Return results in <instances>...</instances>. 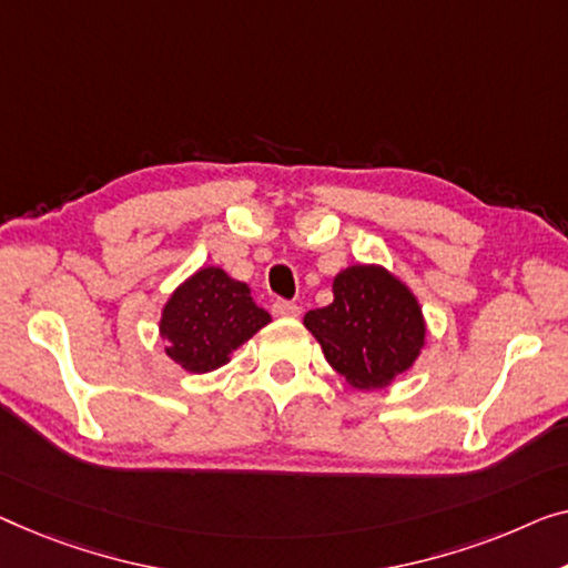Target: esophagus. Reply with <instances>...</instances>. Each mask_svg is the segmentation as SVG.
I'll use <instances>...</instances> for the list:
<instances>
[{
  "mask_svg": "<svg viewBox=\"0 0 568 568\" xmlns=\"http://www.w3.org/2000/svg\"><path fill=\"white\" fill-rule=\"evenodd\" d=\"M273 313L277 318H295L301 313V308L291 301H275L273 303Z\"/></svg>",
  "mask_w": 568,
  "mask_h": 568,
  "instance_id": "1",
  "label": "esophagus"
}]
</instances>
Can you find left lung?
I'll return each instance as SVG.
<instances>
[{"mask_svg":"<svg viewBox=\"0 0 568 568\" xmlns=\"http://www.w3.org/2000/svg\"><path fill=\"white\" fill-rule=\"evenodd\" d=\"M334 301L308 311L303 326L354 390H385L426 346V316L408 283L383 265H349L334 275Z\"/></svg>","mask_w":568,"mask_h":568,"instance_id":"left-lung-1","label":"left lung"}]
</instances>
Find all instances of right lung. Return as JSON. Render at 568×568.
Returning <instances> with one entry per match:
<instances>
[{
	"label": "right lung",
	"instance_id": "right-lung-1",
	"mask_svg": "<svg viewBox=\"0 0 568 568\" xmlns=\"http://www.w3.org/2000/svg\"><path fill=\"white\" fill-rule=\"evenodd\" d=\"M270 321L247 283L234 281L224 267L209 265L168 295L158 332L175 365L191 375H206L232 362V354Z\"/></svg>",
	"mask_w": 568,
	"mask_h": 568
}]
</instances>
